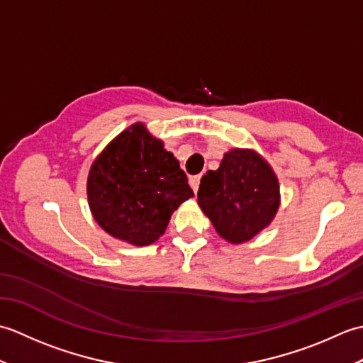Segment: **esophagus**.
Masks as SVG:
<instances>
[{
	"label": "esophagus",
	"mask_w": 363,
	"mask_h": 363,
	"mask_svg": "<svg viewBox=\"0 0 363 363\" xmlns=\"http://www.w3.org/2000/svg\"><path fill=\"white\" fill-rule=\"evenodd\" d=\"M199 179H201V176H191L190 177V179H189V182H190V187L191 189H194V191H195V194H196V191H198V187H199Z\"/></svg>",
	"instance_id": "obj_1"
}]
</instances>
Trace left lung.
<instances>
[{
    "label": "left lung",
    "instance_id": "left-lung-1",
    "mask_svg": "<svg viewBox=\"0 0 363 363\" xmlns=\"http://www.w3.org/2000/svg\"><path fill=\"white\" fill-rule=\"evenodd\" d=\"M279 182L268 162L252 150H230L218 169L199 184L198 204L220 237L245 243L265 229L279 209Z\"/></svg>",
    "mask_w": 363,
    "mask_h": 363
}]
</instances>
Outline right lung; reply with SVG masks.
Returning a JSON list of instances; mask_svg holds the SVG:
<instances>
[{"instance_id":"right-lung-1","label":"right lung","mask_w":363,"mask_h":363,"mask_svg":"<svg viewBox=\"0 0 363 363\" xmlns=\"http://www.w3.org/2000/svg\"><path fill=\"white\" fill-rule=\"evenodd\" d=\"M91 215L107 234L146 246L165 233L172 213L194 196L164 143L135 123L95 159L87 177Z\"/></svg>"}]
</instances>
